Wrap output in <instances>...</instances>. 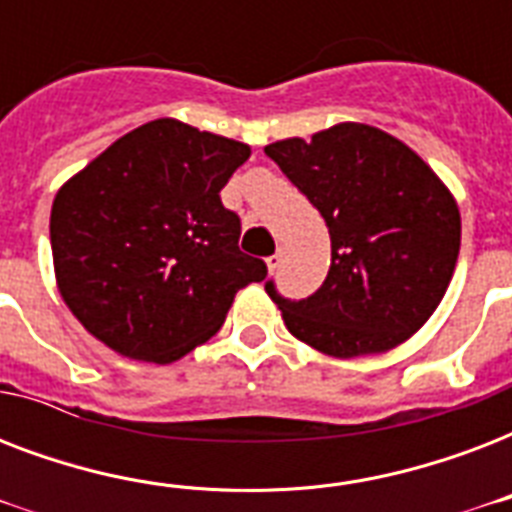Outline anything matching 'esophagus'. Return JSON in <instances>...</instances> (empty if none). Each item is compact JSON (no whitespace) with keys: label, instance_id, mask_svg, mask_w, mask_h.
<instances>
[{"label":"esophagus","instance_id":"1","mask_svg":"<svg viewBox=\"0 0 512 512\" xmlns=\"http://www.w3.org/2000/svg\"><path fill=\"white\" fill-rule=\"evenodd\" d=\"M265 263H268V271H279V265L284 263V252H276V255H271L268 257V260H265Z\"/></svg>","mask_w":512,"mask_h":512}]
</instances>
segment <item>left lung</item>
Listing matches in <instances>:
<instances>
[{
  "instance_id": "obj_1",
  "label": "left lung",
  "mask_w": 512,
  "mask_h": 512,
  "mask_svg": "<svg viewBox=\"0 0 512 512\" xmlns=\"http://www.w3.org/2000/svg\"><path fill=\"white\" fill-rule=\"evenodd\" d=\"M319 209L332 239L324 284L303 300L265 292L297 340L337 358L396 348L430 319L460 255V209L401 140L369 124H337L311 140L265 146Z\"/></svg>"
}]
</instances>
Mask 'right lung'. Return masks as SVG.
Listing matches in <instances>:
<instances>
[{
    "label": "right lung",
    "mask_w": 512,
    "mask_h": 512,
    "mask_svg": "<svg viewBox=\"0 0 512 512\" xmlns=\"http://www.w3.org/2000/svg\"><path fill=\"white\" fill-rule=\"evenodd\" d=\"M249 146L156 119L127 132L52 201L60 295L90 335L170 364L223 327L233 295L268 268L239 249L220 191Z\"/></svg>",
    "instance_id": "obj_1"
}]
</instances>
